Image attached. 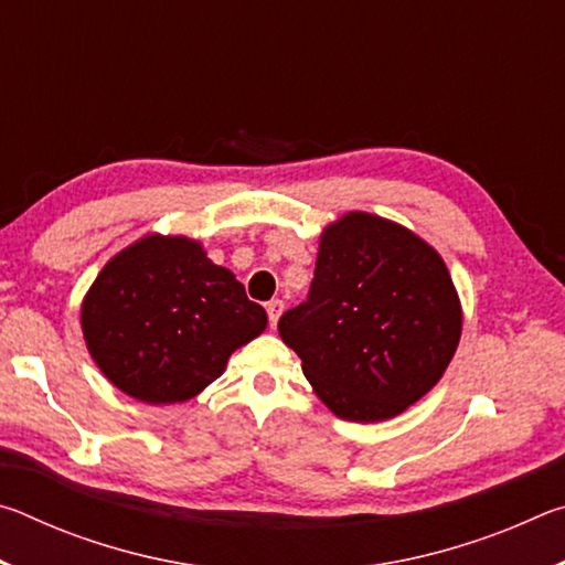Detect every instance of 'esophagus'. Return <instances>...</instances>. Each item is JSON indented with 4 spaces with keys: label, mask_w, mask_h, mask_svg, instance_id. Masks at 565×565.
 Returning <instances> with one entry per match:
<instances>
[{
    "label": "esophagus",
    "mask_w": 565,
    "mask_h": 565,
    "mask_svg": "<svg viewBox=\"0 0 565 565\" xmlns=\"http://www.w3.org/2000/svg\"><path fill=\"white\" fill-rule=\"evenodd\" d=\"M281 311H284V301L274 299V301L266 303V313H269V327H271V329H276V321H279Z\"/></svg>",
    "instance_id": "esophagus-1"
}]
</instances>
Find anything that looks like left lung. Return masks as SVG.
Returning a JSON list of instances; mask_svg holds the SVG:
<instances>
[{
	"mask_svg": "<svg viewBox=\"0 0 565 565\" xmlns=\"http://www.w3.org/2000/svg\"><path fill=\"white\" fill-rule=\"evenodd\" d=\"M279 337L333 414L374 424L444 376L461 339V303L424 238L351 212L321 234L309 296L281 313Z\"/></svg>",
	"mask_w": 565,
	"mask_h": 565,
	"instance_id": "obj_1",
	"label": "left lung"
}]
</instances>
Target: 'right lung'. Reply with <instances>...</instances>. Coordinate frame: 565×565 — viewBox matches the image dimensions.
Returning a JSON list of instances; mask_svg holds the SVG:
<instances>
[{"label":"right lung","mask_w":565,"mask_h":565,"mask_svg":"<svg viewBox=\"0 0 565 565\" xmlns=\"http://www.w3.org/2000/svg\"><path fill=\"white\" fill-rule=\"evenodd\" d=\"M266 329L234 274L184 236H147L104 266L82 303L92 359L147 404H177L222 376L234 349Z\"/></svg>","instance_id":"1"}]
</instances>
